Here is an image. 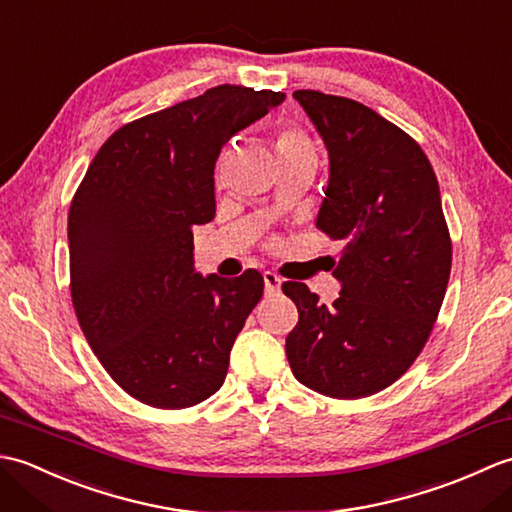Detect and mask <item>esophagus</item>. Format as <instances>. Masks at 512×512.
I'll return each instance as SVG.
<instances>
[{
  "instance_id": "obj_1",
  "label": "esophagus",
  "mask_w": 512,
  "mask_h": 512,
  "mask_svg": "<svg viewBox=\"0 0 512 512\" xmlns=\"http://www.w3.org/2000/svg\"><path fill=\"white\" fill-rule=\"evenodd\" d=\"M264 286H266V295H275L281 288V279L275 273H264Z\"/></svg>"
}]
</instances>
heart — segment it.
Returning <instances> with one entry per match:
<instances>
[{"label":"heart","mask_w":512,"mask_h":512,"mask_svg":"<svg viewBox=\"0 0 512 512\" xmlns=\"http://www.w3.org/2000/svg\"><path fill=\"white\" fill-rule=\"evenodd\" d=\"M275 149L277 156L288 154V151H297V149H312L308 136L301 132L297 127H281L277 140H275Z\"/></svg>","instance_id":"b5f03b06"}]
</instances>
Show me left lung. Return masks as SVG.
Instances as JSON below:
<instances>
[{
    "label": "left lung",
    "instance_id": "1",
    "mask_svg": "<svg viewBox=\"0 0 512 512\" xmlns=\"http://www.w3.org/2000/svg\"><path fill=\"white\" fill-rule=\"evenodd\" d=\"M295 99L328 147L317 228L345 242L332 306L286 281L299 323L286 339L292 374L330 398H365L416 361L451 275L438 178L420 145L367 105L317 90Z\"/></svg>",
    "mask_w": 512,
    "mask_h": 512
}]
</instances>
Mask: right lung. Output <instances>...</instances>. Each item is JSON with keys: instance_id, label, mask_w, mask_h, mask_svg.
Listing matches in <instances>:
<instances>
[{"instance_id": "right-lung-1", "label": "right lung", "mask_w": 512, "mask_h": 512, "mask_svg": "<svg viewBox=\"0 0 512 512\" xmlns=\"http://www.w3.org/2000/svg\"><path fill=\"white\" fill-rule=\"evenodd\" d=\"M284 92L217 85L127 123L105 140L68 215L76 319L105 372L156 409H184L222 387L231 347L264 277H202L193 226L215 217V160L228 138L284 103Z\"/></svg>"}]
</instances>
